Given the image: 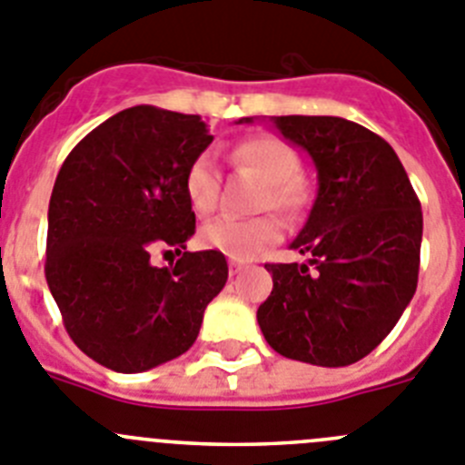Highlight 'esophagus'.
<instances>
[{
	"label": "esophagus",
	"instance_id": "1",
	"mask_svg": "<svg viewBox=\"0 0 465 465\" xmlns=\"http://www.w3.org/2000/svg\"><path fill=\"white\" fill-rule=\"evenodd\" d=\"M242 269H248V263L241 262V259H229V273L236 275V273H241Z\"/></svg>",
	"mask_w": 465,
	"mask_h": 465
}]
</instances>
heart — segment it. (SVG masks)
Returning <instances> with one entry per match:
<instances>
[{"label":"heart","mask_w":465,"mask_h":465,"mask_svg":"<svg viewBox=\"0 0 465 465\" xmlns=\"http://www.w3.org/2000/svg\"><path fill=\"white\" fill-rule=\"evenodd\" d=\"M233 164L250 169L263 181L259 194V211H273L296 215L305 206V185L301 181L299 153L271 134H257L241 141L232 153ZM220 169L211 153H202L187 166L183 178L187 203L196 215H211L220 202ZM282 227L273 215H259L250 220L217 217L203 224L199 241L203 248L217 250L232 259H250L280 241Z\"/></svg>","instance_id":"b5f03b06"}]
</instances>
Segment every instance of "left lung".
I'll return each mask as SVG.
<instances>
[{
    "label": "left lung",
    "instance_id": "obj_1",
    "mask_svg": "<svg viewBox=\"0 0 465 465\" xmlns=\"http://www.w3.org/2000/svg\"><path fill=\"white\" fill-rule=\"evenodd\" d=\"M271 120L315 162L317 199L292 248L316 271L266 263L273 292L257 322L282 357L350 366L387 338L415 294L421 203L394 148L371 129L333 115Z\"/></svg>",
    "mask_w": 465,
    "mask_h": 465
}]
</instances>
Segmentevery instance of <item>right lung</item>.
Returning a JSON list of instances; mask_svg holds the SVG:
<instances>
[{
    "label": "right lung",
    "mask_w": 465,
    "mask_h": 465,
    "mask_svg": "<svg viewBox=\"0 0 465 465\" xmlns=\"http://www.w3.org/2000/svg\"><path fill=\"white\" fill-rule=\"evenodd\" d=\"M213 136L199 115L134 106L92 129L57 173L45 280L66 333L90 359L141 373L181 357L223 292V252H185L194 211L183 178ZM182 259L154 267L152 254Z\"/></svg>",
    "instance_id": "add662e5"
}]
</instances>
